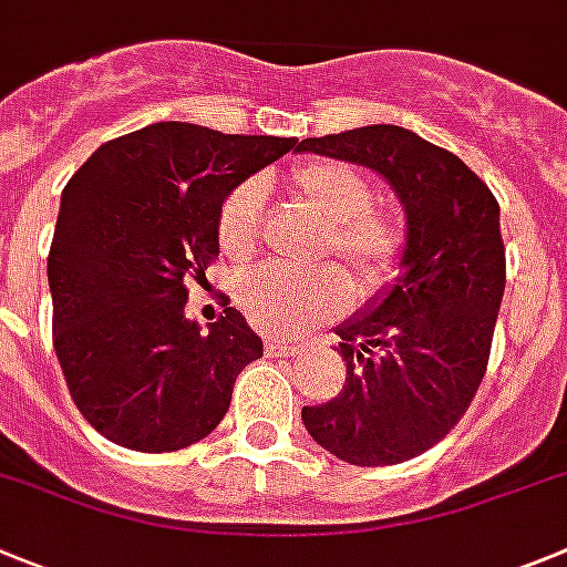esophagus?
<instances>
[{
	"instance_id": "1",
	"label": "esophagus",
	"mask_w": 567,
	"mask_h": 567,
	"mask_svg": "<svg viewBox=\"0 0 567 567\" xmlns=\"http://www.w3.org/2000/svg\"><path fill=\"white\" fill-rule=\"evenodd\" d=\"M303 351L306 348L298 346V342L267 337V354H272V357H298V354H303Z\"/></svg>"
}]
</instances>
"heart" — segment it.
Instances as JSON below:
<instances>
[{
  "mask_svg": "<svg viewBox=\"0 0 567 567\" xmlns=\"http://www.w3.org/2000/svg\"><path fill=\"white\" fill-rule=\"evenodd\" d=\"M289 188L329 221V241L340 261L351 267L365 289L385 287L404 252L402 221L373 207L371 182L348 163L315 159L287 176ZM264 185L247 179L225 196L216 219L219 247L230 261L256 256L261 236ZM236 300L252 326L272 334H295L311 323L337 318L351 303V284L337 267L315 272L256 269L236 284Z\"/></svg>",
  "mask_w": 567,
  "mask_h": 567,
  "instance_id": "obj_1",
  "label": "heart"
}]
</instances>
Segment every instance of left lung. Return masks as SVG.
I'll use <instances>...</instances> for the list:
<instances>
[{"label": "left lung", "mask_w": 567, "mask_h": 567, "mask_svg": "<svg viewBox=\"0 0 567 567\" xmlns=\"http://www.w3.org/2000/svg\"><path fill=\"white\" fill-rule=\"evenodd\" d=\"M295 152L377 171L404 207L396 284L334 329L346 385L300 413L340 461L402 464L458 424L486 373L506 287L501 205L455 154L402 126L309 137Z\"/></svg>", "instance_id": "8db88e82"}]
</instances>
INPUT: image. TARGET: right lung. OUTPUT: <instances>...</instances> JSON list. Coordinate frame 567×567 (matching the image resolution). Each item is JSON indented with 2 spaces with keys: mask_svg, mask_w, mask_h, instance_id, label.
<instances>
[{
  "mask_svg": "<svg viewBox=\"0 0 567 567\" xmlns=\"http://www.w3.org/2000/svg\"><path fill=\"white\" fill-rule=\"evenodd\" d=\"M292 148L295 137L152 123L66 182L47 256L53 346L72 402L109 441L174 453L225 419L264 342L233 306L207 331L185 318L188 280L219 258L225 196Z\"/></svg>",
  "mask_w": 567,
  "mask_h": 567,
  "instance_id": "right-lung-1",
  "label": "right lung"
}]
</instances>
